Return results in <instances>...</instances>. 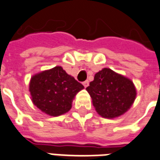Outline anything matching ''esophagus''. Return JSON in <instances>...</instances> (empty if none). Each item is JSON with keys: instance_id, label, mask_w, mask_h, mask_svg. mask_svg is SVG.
Listing matches in <instances>:
<instances>
[{"instance_id": "34e87169", "label": "esophagus", "mask_w": 160, "mask_h": 160, "mask_svg": "<svg viewBox=\"0 0 160 160\" xmlns=\"http://www.w3.org/2000/svg\"><path fill=\"white\" fill-rule=\"evenodd\" d=\"M83 85H84L85 87H87L89 85V80H85V81H84V82H83Z\"/></svg>"}]
</instances>
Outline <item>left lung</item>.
<instances>
[{
	"instance_id": "8db88e82",
	"label": "left lung",
	"mask_w": 160,
	"mask_h": 160,
	"mask_svg": "<svg viewBox=\"0 0 160 160\" xmlns=\"http://www.w3.org/2000/svg\"><path fill=\"white\" fill-rule=\"evenodd\" d=\"M86 91L91 96L97 113L109 119L126 112L137 95L131 80L108 68L96 73Z\"/></svg>"
}]
</instances>
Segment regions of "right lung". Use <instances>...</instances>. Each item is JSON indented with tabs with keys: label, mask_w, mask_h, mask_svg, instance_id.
Wrapping results in <instances>:
<instances>
[{
	"label": "right lung",
	"mask_w": 160,
	"mask_h": 160,
	"mask_svg": "<svg viewBox=\"0 0 160 160\" xmlns=\"http://www.w3.org/2000/svg\"><path fill=\"white\" fill-rule=\"evenodd\" d=\"M82 89V84L61 66L34 75L29 84L33 104L42 112L53 117L68 112L75 95Z\"/></svg>",
	"instance_id": "obj_1"
}]
</instances>
